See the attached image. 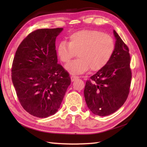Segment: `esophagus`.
Instances as JSON below:
<instances>
[{
    "mask_svg": "<svg viewBox=\"0 0 147 147\" xmlns=\"http://www.w3.org/2000/svg\"><path fill=\"white\" fill-rule=\"evenodd\" d=\"M70 78H71V81L74 82L75 80H76L78 78V77L75 76V75H72V76L70 77Z\"/></svg>",
    "mask_w": 147,
    "mask_h": 147,
    "instance_id": "34e87169",
    "label": "esophagus"
}]
</instances>
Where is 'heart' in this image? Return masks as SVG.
<instances>
[{"instance_id": "obj_1", "label": "heart", "mask_w": 147, "mask_h": 147, "mask_svg": "<svg viewBox=\"0 0 147 147\" xmlns=\"http://www.w3.org/2000/svg\"><path fill=\"white\" fill-rule=\"evenodd\" d=\"M115 49L114 40L110 35L96 30H82L71 34L69 43L61 42L57 48L59 59L68 63L78 55L79 58L65 65V69L80 74L91 69L98 71L109 63Z\"/></svg>"}]
</instances>
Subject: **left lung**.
<instances>
[{
	"label": "left lung",
	"instance_id": "obj_1",
	"mask_svg": "<svg viewBox=\"0 0 147 147\" xmlns=\"http://www.w3.org/2000/svg\"><path fill=\"white\" fill-rule=\"evenodd\" d=\"M115 49L112 58L86 82L84 96L88 109L94 115L107 116L126 100L132 77L130 55L127 45L113 30Z\"/></svg>",
	"mask_w": 147,
	"mask_h": 147
}]
</instances>
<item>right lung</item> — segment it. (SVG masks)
Instances as JSON below:
<instances>
[{
	"instance_id": "1",
	"label": "right lung",
	"mask_w": 147,
	"mask_h": 147,
	"mask_svg": "<svg viewBox=\"0 0 147 147\" xmlns=\"http://www.w3.org/2000/svg\"><path fill=\"white\" fill-rule=\"evenodd\" d=\"M63 28L41 29L26 37L13 61L11 79L24 109L38 118L55 114L71 80L57 64L56 38Z\"/></svg>"
}]
</instances>
